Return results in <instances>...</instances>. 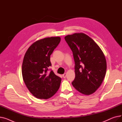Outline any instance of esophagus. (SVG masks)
<instances>
[{
	"label": "esophagus",
	"instance_id": "34e87169",
	"mask_svg": "<svg viewBox=\"0 0 122 122\" xmlns=\"http://www.w3.org/2000/svg\"><path fill=\"white\" fill-rule=\"evenodd\" d=\"M66 75H67L66 73H64V74H63V75H62L63 77L64 78H66Z\"/></svg>",
	"mask_w": 122,
	"mask_h": 122
}]
</instances>
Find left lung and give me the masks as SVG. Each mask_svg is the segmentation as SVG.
Segmentation results:
<instances>
[{"instance_id": "left-lung-1", "label": "left lung", "mask_w": 122, "mask_h": 122, "mask_svg": "<svg viewBox=\"0 0 122 122\" xmlns=\"http://www.w3.org/2000/svg\"><path fill=\"white\" fill-rule=\"evenodd\" d=\"M65 40L72 51L75 61L73 86L85 95L94 93L106 74V61L103 52L92 39L84 33L68 35Z\"/></svg>"}]
</instances>
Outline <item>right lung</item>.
<instances>
[{
  "mask_svg": "<svg viewBox=\"0 0 122 122\" xmlns=\"http://www.w3.org/2000/svg\"><path fill=\"white\" fill-rule=\"evenodd\" d=\"M60 37L43 38L34 43L25 53L22 64V76L27 88L36 97L46 99L58 90L61 78L51 66L50 55L60 42Z\"/></svg>",
  "mask_w": 122,
  "mask_h": 122,
  "instance_id": "right-lung-1",
  "label": "right lung"
}]
</instances>
